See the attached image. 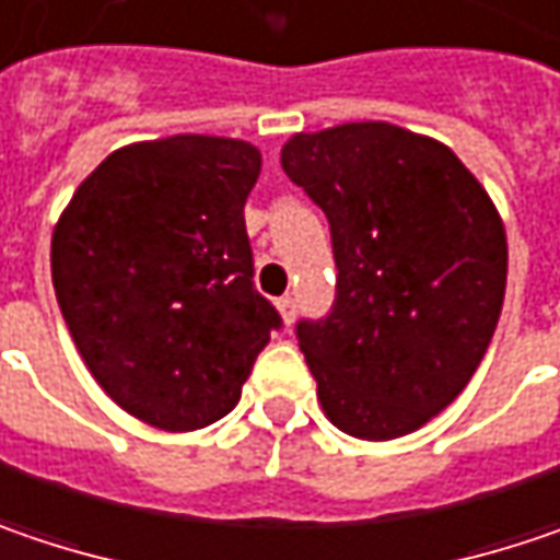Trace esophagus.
<instances>
[{
    "instance_id": "1",
    "label": "esophagus",
    "mask_w": 560,
    "mask_h": 560,
    "mask_svg": "<svg viewBox=\"0 0 560 560\" xmlns=\"http://www.w3.org/2000/svg\"><path fill=\"white\" fill-rule=\"evenodd\" d=\"M276 307H279L281 313V323H284V326H291V323H294V313H298L294 298H279V301H276Z\"/></svg>"
}]
</instances>
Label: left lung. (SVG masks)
<instances>
[{"label": "left lung", "instance_id": "8db88e82", "mask_svg": "<svg viewBox=\"0 0 560 560\" xmlns=\"http://www.w3.org/2000/svg\"><path fill=\"white\" fill-rule=\"evenodd\" d=\"M281 167L329 218L336 304L298 323L326 418L361 441L418 431L466 389L491 346L508 234L444 142L393 122L298 132Z\"/></svg>", "mask_w": 560, "mask_h": 560}]
</instances>
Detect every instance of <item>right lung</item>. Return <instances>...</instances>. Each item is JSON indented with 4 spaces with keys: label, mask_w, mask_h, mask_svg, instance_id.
<instances>
[{
    "label": "right lung",
    "mask_w": 560,
    "mask_h": 560,
    "mask_svg": "<svg viewBox=\"0 0 560 560\" xmlns=\"http://www.w3.org/2000/svg\"><path fill=\"white\" fill-rule=\"evenodd\" d=\"M256 145L167 136L107 154L52 228V288L84 368L161 431L241 402L279 311L253 288L244 206Z\"/></svg>",
    "instance_id": "right-lung-1"
}]
</instances>
